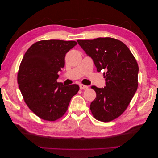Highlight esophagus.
Listing matches in <instances>:
<instances>
[{"instance_id":"34e87169","label":"esophagus","mask_w":158,"mask_h":158,"mask_svg":"<svg viewBox=\"0 0 158 158\" xmlns=\"http://www.w3.org/2000/svg\"><path fill=\"white\" fill-rule=\"evenodd\" d=\"M88 88V85H83V84H80V89H86Z\"/></svg>"}]
</instances>
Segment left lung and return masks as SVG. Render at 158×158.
Segmentation results:
<instances>
[{
	"label": "left lung",
	"mask_w": 158,
	"mask_h": 158,
	"mask_svg": "<svg viewBox=\"0 0 158 158\" xmlns=\"http://www.w3.org/2000/svg\"><path fill=\"white\" fill-rule=\"evenodd\" d=\"M80 46L94 60L97 71L106 70V86L92 85L96 98L90 110L95 118L109 122L117 118L128 107L138 88V65L128 47L111 37L78 40Z\"/></svg>",
	"instance_id": "8db88e82"
}]
</instances>
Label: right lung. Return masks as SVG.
I'll use <instances>...</instances> for the list:
<instances>
[{"label": "right lung", "mask_w": 158, "mask_h": 158, "mask_svg": "<svg viewBox=\"0 0 158 158\" xmlns=\"http://www.w3.org/2000/svg\"><path fill=\"white\" fill-rule=\"evenodd\" d=\"M74 41L42 40L33 44L23 56L18 83L25 103L37 117L55 121L68 109L71 98L80 89L76 84L58 83V72L64 66L66 53Z\"/></svg>", "instance_id": "obj_1"}]
</instances>
